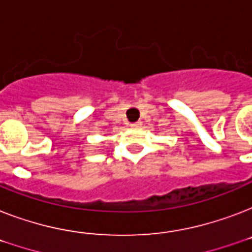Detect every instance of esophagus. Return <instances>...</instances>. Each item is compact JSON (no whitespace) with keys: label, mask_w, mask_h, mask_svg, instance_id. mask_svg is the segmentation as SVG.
I'll list each match as a JSON object with an SVG mask.
<instances>
[{"label":"esophagus","mask_w":252,"mask_h":252,"mask_svg":"<svg viewBox=\"0 0 252 252\" xmlns=\"http://www.w3.org/2000/svg\"><path fill=\"white\" fill-rule=\"evenodd\" d=\"M130 126H132V128H138V126H141V122L132 123V124H130Z\"/></svg>","instance_id":"34e87169"}]
</instances>
